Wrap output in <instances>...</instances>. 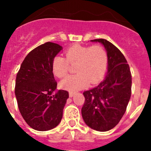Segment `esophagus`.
I'll use <instances>...</instances> for the list:
<instances>
[{"mask_svg": "<svg viewBox=\"0 0 151 151\" xmlns=\"http://www.w3.org/2000/svg\"><path fill=\"white\" fill-rule=\"evenodd\" d=\"M69 97H73V96L75 95V94H76V93H75V92H69Z\"/></svg>", "mask_w": 151, "mask_h": 151, "instance_id": "34e87169", "label": "esophagus"}]
</instances>
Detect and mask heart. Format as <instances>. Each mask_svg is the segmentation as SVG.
Listing matches in <instances>:
<instances>
[{
	"instance_id": "1",
	"label": "heart",
	"mask_w": 151,
	"mask_h": 151,
	"mask_svg": "<svg viewBox=\"0 0 151 151\" xmlns=\"http://www.w3.org/2000/svg\"><path fill=\"white\" fill-rule=\"evenodd\" d=\"M66 58L57 56L52 62V71L58 78L66 76L69 63L76 64L75 72L77 73L64 78L60 85L63 89L76 92L87 87L89 82L97 84L106 73L107 56L101 45L88 47L74 45L65 52Z\"/></svg>"
}]
</instances>
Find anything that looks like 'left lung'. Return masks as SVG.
Returning <instances> with one entry per match:
<instances>
[{
  "label": "left lung",
  "mask_w": 151,
  "mask_h": 151,
  "mask_svg": "<svg viewBox=\"0 0 151 151\" xmlns=\"http://www.w3.org/2000/svg\"><path fill=\"white\" fill-rule=\"evenodd\" d=\"M105 47L107 54V75L94 88L84 91L82 116L85 124L98 132H106L120 121L132 93V75L122 52L107 40L94 39Z\"/></svg>",
  "instance_id": "1"
}]
</instances>
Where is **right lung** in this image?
<instances>
[{"label":"right lung","mask_w":151,"mask_h":151,"mask_svg":"<svg viewBox=\"0 0 151 151\" xmlns=\"http://www.w3.org/2000/svg\"><path fill=\"white\" fill-rule=\"evenodd\" d=\"M63 47L46 42L29 53L17 75L15 95L21 115L35 130L59 125L69 92L57 90L52 62Z\"/></svg>","instance_id":"add662e5"}]
</instances>
